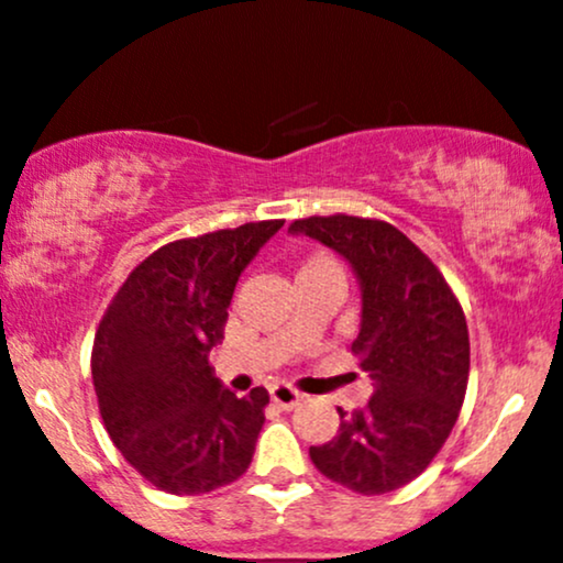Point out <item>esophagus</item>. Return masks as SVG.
Here are the masks:
<instances>
[{"label": "esophagus", "instance_id": "34e87169", "mask_svg": "<svg viewBox=\"0 0 563 563\" xmlns=\"http://www.w3.org/2000/svg\"><path fill=\"white\" fill-rule=\"evenodd\" d=\"M300 400H302V395L295 393L292 387H284V385L271 387V402H274V406L284 408V411H289V408H295Z\"/></svg>", "mask_w": 563, "mask_h": 563}]
</instances>
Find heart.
Segmentation results:
<instances>
[{
  "instance_id": "obj_1",
  "label": "heart",
  "mask_w": 563,
  "mask_h": 563,
  "mask_svg": "<svg viewBox=\"0 0 563 563\" xmlns=\"http://www.w3.org/2000/svg\"><path fill=\"white\" fill-rule=\"evenodd\" d=\"M316 279H332L345 284V266L340 257H334L327 250H316L297 268V282H316Z\"/></svg>"
}]
</instances>
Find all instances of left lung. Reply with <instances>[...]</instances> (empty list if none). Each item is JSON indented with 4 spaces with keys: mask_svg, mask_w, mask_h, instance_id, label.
Returning <instances> with one entry per match:
<instances>
[{
    "mask_svg": "<svg viewBox=\"0 0 563 563\" xmlns=\"http://www.w3.org/2000/svg\"><path fill=\"white\" fill-rule=\"evenodd\" d=\"M289 231L347 257L361 279L353 355L374 382L361 411H342L340 434L310 448L327 479L361 495L408 485L451 438L468 385V329L459 297L416 244L379 218L310 216Z\"/></svg>",
    "mask_w": 563,
    "mask_h": 563,
    "instance_id": "1",
    "label": "left lung"
}]
</instances>
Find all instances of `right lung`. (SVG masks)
Listing matches in <instances>:
<instances>
[{
  "label": "right lung",
  "instance_id": "add662e5",
  "mask_svg": "<svg viewBox=\"0 0 563 563\" xmlns=\"http://www.w3.org/2000/svg\"><path fill=\"white\" fill-rule=\"evenodd\" d=\"M284 221L163 244L104 310L91 379L110 440L157 490L202 495L247 472L266 421L263 387L236 398L208 355L223 340L236 279Z\"/></svg>",
  "mask_w": 563,
  "mask_h": 563
}]
</instances>
